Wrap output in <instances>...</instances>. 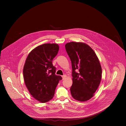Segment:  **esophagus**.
<instances>
[{"label": "esophagus", "instance_id": "1", "mask_svg": "<svg viewBox=\"0 0 126 126\" xmlns=\"http://www.w3.org/2000/svg\"><path fill=\"white\" fill-rule=\"evenodd\" d=\"M66 75H63V76H62V78H63V79H65V78H66Z\"/></svg>", "mask_w": 126, "mask_h": 126}]
</instances>
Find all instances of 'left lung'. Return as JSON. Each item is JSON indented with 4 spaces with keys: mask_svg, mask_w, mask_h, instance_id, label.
<instances>
[{
    "mask_svg": "<svg viewBox=\"0 0 126 126\" xmlns=\"http://www.w3.org/2000/svg\"><path fill=\"white\" fill-rule=\"evenodd\" d=\"M72 63V97L79 101L89 100L97 89L101 79L102 68L93 49L81 42H72L65 45Z\"/></svg>",
    "mask_w": 126,
    "mask_h": 126,
    "instance_id": "1",
    "label": "left lung"
}]
</instances>
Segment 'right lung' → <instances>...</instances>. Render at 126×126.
Instances as JSON below:
<instances>
[{
	"mask_svg": "<svg viewBox=\"0 0 126 126\" xmlns=\"http://www.w3.org/2000/svg\"><path fill=\"white\" fill-rule=\"evenodd\" d=\"M59 50L57 44H44L37 47L27 57L23 68L25 84L37 100L46 103L54 96L62 78L55 74L52 61Z\"/></svg>",
	"mask_w": 126,
	"mask_h": 126,
	"instance_id": "right-lung-1",
	"label": "right lung"
}]
</instances>
